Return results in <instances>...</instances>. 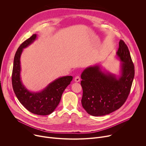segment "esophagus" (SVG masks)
<instances>
[{
  "label": "esophagus",
  "mask_w": 146,
  "mask_h": 146,
  "mask_svg": "<svg viewBox=\"0 0 146 146\" xmlns=\"http://www.w3.org/2000/svg\"><path fill=\"white\" fill-rule=\"evenodd\" d=\"M74 81H75V82H80V78L78 76H76V77L74 78Z\"/></svg>",
  "instance_id": "1"
}]
</instances>
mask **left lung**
Wrapping results in <instances>:
<instances>
[{
	"mask_svg": "<svg viewBox=\"0 0 146 146\" xmlns=\"http://www.w3.org/2000/svg\"><path fill=\"white\" fill-rule=\"evenodd\" d=\"M116 57L121 61L118 74L109 72L99 64L87 67L81 73L82 106L91 115L103 116L118 110L129 94L135 68L128 48L122 40Z\"/></svg>",
	"mask_w": 146,
	"mask_h": 146,
	"instance_id": "8db88e82",
	"label": "left lung"
}]
</instances>
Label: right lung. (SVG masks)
<instances>
[{
  "mask_svg": "<svg viewBox=\"0 0 146 146\" xmlns=\"http://www.w3.org/2000/svg\"><path fill=\"white\" fill-rule=\"evenodd\" d=\"M36 38L37 35L34 34L18 47L14 59L12 85L17 99L28 111L35 114L46 115L51 114L58 106L62 94L70 84L73 77H59L39 92H32L25 87L21 77L20 58L24 49L33 43Z\"/></svg>",
  "mask_w": 146,
  "mask_h": 146,
  "instance_id": "obj_1",
  "label": "right lung"
}]
</instances>
